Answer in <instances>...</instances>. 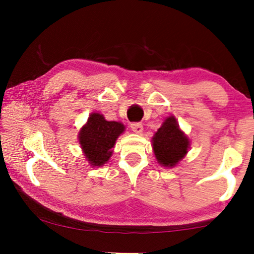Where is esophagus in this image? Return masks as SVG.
Here are the masks:
<instances>
[{"label": "esophagus", "instance_id": "obj_1", "mask_svg": "<svg viewBox=\"0 0 254 254\" xmlns=\"http://www.w3.org/2000/svg\"><path fill=\"white\" fill-rule=\"evenodd\" d=\"M131 128L133 132L137 133V134H141L143 131V126L141 123H133V124H131Z\"/></svg>", "mask_w": 254, "mask_h": 254}]
</instances>
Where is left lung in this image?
Masks as SVG:
<instances>
[{
	"label": "left lung",
	"instance_id": "left-lung-1",
	"mask_svg": "<svg viewBox=\"0 0 254 254\" xmlns=\"http://www.w3.org/2000/svg\"><path fill=\"white\" fill-rule=\"evenodd\" d=\"M152 149L158 163L165 168H174L186 157L190 147L189 137L179 127L175 117L170 115L152 136Z\"/></svg>",
	"mask_w": 254,
	"mask_h": 254
}]
</instances>
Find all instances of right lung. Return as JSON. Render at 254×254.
<instances>
[{"mask_svg":"<svg viewBox=\"0 0 254 254\" xmlns=\"http://www.w3.org/2000/svg\"><path fill=\"white\" fill-rule=\"evenodd\" d=\"M126 131L124 124L107 121L104 115L93 112L78 132V141L86 161L92 167H102L110 160L115 141Z\"/></svg>","mask_w":254,"mask_h":254,"instance_id":"add662e5","label":"right lung"}]
</instances>
